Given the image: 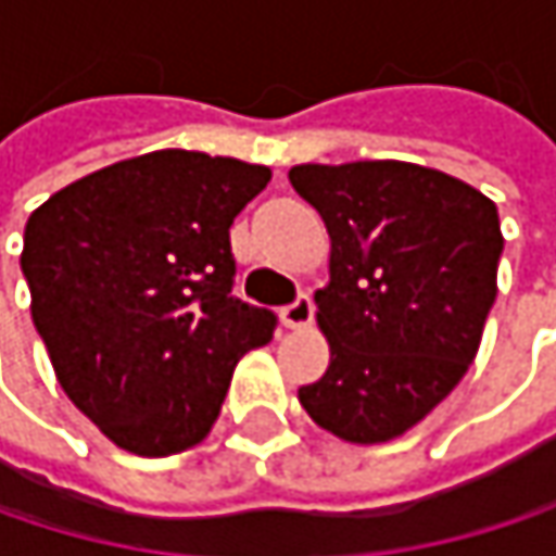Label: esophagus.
I'll list each match as a JSON object with an SVG mask.
<instances>
[{
	"label": "esophagus",
	"instance_id": "obj_1",
	"mask_svg": "<svg viewBox=\"0 0 556 556\" xmlns=\"http://www.w3.org/2000/svg\"><path fill=\"white\" fill-rule=\"evenodd\" d=\"M279 315H282V325L286 328H308L312 318H315V302H312L308 292H299L289 305H282Z\"/></svg>",
	"mask_w": 556,
	"mask_h": 556
}]
</instances>
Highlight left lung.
<instances>
[{
	"label": "left lung",
	"mask_w": 556,
	"mask_h": 556,
	"mask_svg": "<svg viewBox=\"0 0 556 556\" xmlns=\"http://www.w3.org/2000/svg\"><path fill=\"white\" fill-rule=\"evenodd\" d=\"M331 238L315 292L331 364L299 402L325 431L380 444L418 425L467 374L496 302V202L402 161L289 169Z\"/></svg>",
	"instance_id": "left-lung-1"
}]
</instances>
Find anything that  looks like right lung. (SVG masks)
<instances>
[{
  "mask_svg": "<svg viewBox=\"0 0 556 556\" xmlns=\"http://www.w3.org/2000/svg\"><path fill=\"white\" fill-rule=\"evenodd\" d=\"M270 169L154 151L54 192L25 225L31 318L70 402L141 457L199 444L277 315L241 302L231 235Z\"/></svg>",
  "mask_w": 556,
  "mask_h": 556,
  "instance_id": "add662e5",
  "label": "right lung"
}]
</instances>
